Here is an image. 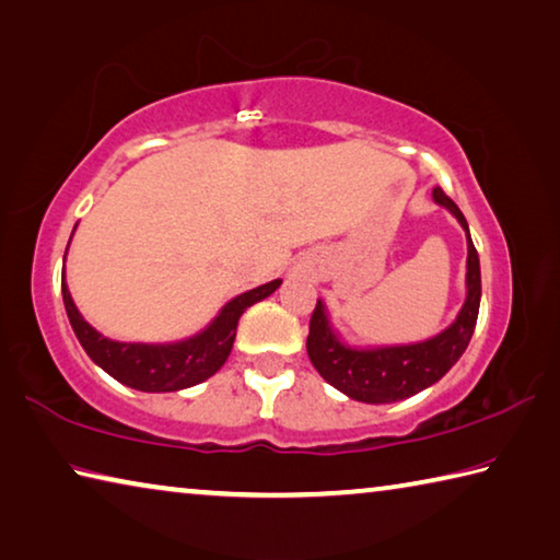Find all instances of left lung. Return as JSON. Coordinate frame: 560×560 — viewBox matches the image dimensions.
Listing matches in <instances>:
<instances>
[{
	"label": "left lung",
	"instance_id": "1",
	"mask_svg": "<svg viewBox=\"0 0 560 560\" xmlns=\"http://www.w3.org/2000/svg\"><path fill=\"white\" fill-rule=\"evenodd\" d=\"M432 197L438 205L447 207L467 232V301H464L459 316L452 326L438 336L422 340V343L350 348L330 328L324 301L318 299L314 316H311L306 340L311 363L326 383L358 402H397L434 385L462 358L471 340L474 326H477L481 271L479 254L474 249L469 236V224L459 212V207L444 195L442 187H434Z\"/></svg>",
	"mask_w": 560,
	"mask_h": 560
}]
</instances>
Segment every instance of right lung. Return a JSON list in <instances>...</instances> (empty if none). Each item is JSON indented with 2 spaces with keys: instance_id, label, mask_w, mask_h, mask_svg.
<instances>
[{
  "instance_id": "right-lung-1",
  "label": "right lung",
  "mask_w": 560,
  "mask_h": 560,
  "mask_svg": "<svg viewBox=\"0 0 560 560\" xmlns=\"http://www.w3.org/2000/svg\"><path fill=\"white\" fill-rule=\"evenodd\" d=\"M71 242V240H69ZM66 259V257H63ZM281 287V279H273L264 287H257L232 299L220 311L210 326L192 338L177 340V343H120L101 336L89 320L75 308L71 291L66 287V277L61 273V293L63 306L69 314L71 328L79 343L86 350L93 363L101 365L118 383L136 387L143 393H175L192 387L197 383L212 377L226 363L232 353L236 324L242 314L254 303L271 296Z\"/></svg>"
}]
</instances>
